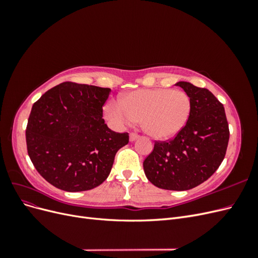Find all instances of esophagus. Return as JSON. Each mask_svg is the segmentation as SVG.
Segmentation results:
<instances>
[{
	"mask_svg": "<svg viewBox=\"0 0 258 258\" xmlns=\"http://www.w3.org/2000/svg\"><path fill=\"white\" fill-rule=\"evenodd\" d=\"M139 138V135L138 134H136V132H131L130 134V141L132 142V141H136V140Z\"/></svg>",
	"mask_w": 258,
	"mask_h": 258,
	"instance_id": "obj_1",
	"label": "esophagus"
}]
</instances>
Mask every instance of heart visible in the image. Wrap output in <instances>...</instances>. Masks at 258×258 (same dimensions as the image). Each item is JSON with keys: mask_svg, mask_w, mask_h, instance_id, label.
I'll list each match as a JSON object with an SVG mask.
<instances>
[{"mask_svg": "<svg viewBox=\"0 0 258 258\" xmlns=\"http://www.w3.org/2000/svg\"><path fill=\"white\" fill-rule=\"evenodd\" d=\"M190 99L186 92L172 89H141L119 99V104L108 103L105 115L117 122L142 120L146 134L159 140L174 137L189 118Z\"/></svg>", "mask_w": 258, "mask_h": 258, "instance_id": "1", "label": "heart"}]
</instances>
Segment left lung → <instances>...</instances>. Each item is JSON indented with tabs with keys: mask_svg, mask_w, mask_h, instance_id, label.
Masks as SVG:
<instances>
[{
	"mask_svg": "<svg viewBox=\"0 0 258 258\" xmlns=\"http://www.w3.org/2000/svg\"><path fill=\"white\" fill-rule=\"evenodd\" d=\"M191 103L189 118L174 138L155 140L143 161L146 177L162 189L187 190L212 175L225 158L229 127L225 108L206 88L178 82Z\"/></svg>",
	"mask_w": 258,
	"mask_h": 258,
	"instance_id": "obj_1",
	"label": "left lung"
}]
</instances>
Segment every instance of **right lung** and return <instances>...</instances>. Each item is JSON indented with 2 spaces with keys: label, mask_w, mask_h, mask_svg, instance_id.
Returning a JSON list of instances; mask_svg holds the SVG:
<instances>
[{
  "label": "right lung",
  "mask_w": 258,
  "mask_h": 258,
  "mask_svg": "<svg viewBox=\"0 0 258 258\" xmlns=\"http://www.w3.org/2000/svg\"><path fill=\"white\" fill-rule=\"evenodd\" d=\"M110 88L64 82L33 104L26 129L29 157L46 181L66 191H84L102 184L115 155L128 144V132L104 123Z\"/></svg>",
  "instance_id": "obj_1"
}]
</instances>
